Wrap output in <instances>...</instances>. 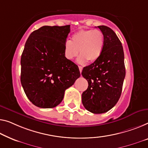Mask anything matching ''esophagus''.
Wrapping results in <instances>:
<instances>
[{
    "label": "esophagus",
    "mask_w": 148,
    "mask_h": 148,
    "mask_svg": "<svg viewBox=\"0 0 148 148\" xmlns=\"http://www.w3.org/2000/svg\"><path fill=\"white\" fill-rule=\"evenodd\" d=\"M78 68H79V70H80V73H81L82 71V69H83V68L82 67V66H79Z\"/></svg>",
    "instance_id": "obj_1"
}]
</instances>
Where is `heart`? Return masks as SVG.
<instances>
[{
    "instance_id": "1",
    "label": "heart",
    "mask_w": 148,
    "mask_h": 148,
    "mask_svg": "<svg viewBox=\"0 0 148 148\" xmlns=\"http://www.w3.org/2000/svg\"><path fill=\"white\" fill-rule=\"evenodd\" d=\"M104 46V36L99 30H80L73 34L71 40L64 46L65 58L71 60L78 56L79 63L94 62L100 58Z\"/></svg>"
}]
</instances>
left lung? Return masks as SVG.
<instances>
[{
	"label": "left lung",
	"mask_w": 148,
	"mask_h": 148,
	"mask_svg": "<svg viewBox=\"0 0 148 148\" xmlns=\"http://www.w3.org/2000/svg\"><path fill=\"white\" fill-rule=\"evenodd\" d=\"M98 28L104 36V46L100 58L82 72L88 82L82 102L88 111L102 114L112 109L120 99L125 69L123 47L116 33L106 26Z\"/></svg>",
	"instance_id": "8db88e82"
}]
</instances>
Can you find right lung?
<instances>
[{"label": "right lung", "mask_w": 148, "mask_h": 148, "mask_svg": "<svg viewBox=\"0 0 148 148\" xmlns=\"http://www.w3.org/2000/svg\"><path fill=\"white\" fill-rule=\"evenodd\" d=\"M70 25L44 26L32 32L21 56V82L33 104L51 108L80 76L76 64L65 58L64 46Z\"/></svg>", "instance_id": "add662e5"}]
</instances>
